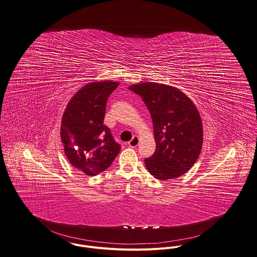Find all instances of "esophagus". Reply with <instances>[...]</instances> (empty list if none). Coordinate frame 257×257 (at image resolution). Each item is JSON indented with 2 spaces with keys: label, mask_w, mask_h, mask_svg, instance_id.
Here are the masks:
<instances>
[{
  "label": "esophagus",
  "mask_w": 257,
  "mask_h": 257,
  "mask_svg": "<svg viewBox=\"0 0 257 257\" xmlns=\"http://www.w3.org/2000/svg\"><path fill=\"white\" fill-rule=\"evenodd\" d=\"M138 144H139V137H138V136H134V137L128 142V145H129V147H131V148L137 147Z\"/></svg>",
  "instance_id": "34e87169"
}]
</instances>
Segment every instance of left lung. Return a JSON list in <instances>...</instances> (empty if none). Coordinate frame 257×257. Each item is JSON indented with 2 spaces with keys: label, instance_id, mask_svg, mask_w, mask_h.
<instances>
[{
  "label": "left lung",
  "instance_id": "1",
  "mask_svg": "<svg viewBox=\"0 0 257 257\" xmlns=\"http://www.w3.org/2000/svg\"><path fill=\"white\" fill-rule=\"evenodd\" d=\"M150 111L156 141L153 156L145 159L149 173L168 181L187 173L203 146V124L194 102L176 87L142 82L129 86Z\"/></svg>",
  "mask_w": 257,
  "mask_h": 257
}]
</instances>
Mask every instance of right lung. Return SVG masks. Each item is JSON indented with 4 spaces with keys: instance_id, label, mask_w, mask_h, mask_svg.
Listing matches in <instances>:
<instances>
[{
    "instance_id": "add662e5",
    "label": "right lung",
    "mask_w": 257,
    "mask_h": 257,
    "mask_svg": "<svg viewBox=\"0 0 257 257\" xmlns=\"http://www.w3.org/2000/svg\"><path fill=\"white\" fill-rule=\"evenodd\" d=\"M117 81L91 82L69 100L61 119L60 138L69 163L87 176L105 171L120 152L110 129L103 124L106 102Z\"/></svg>"
}]
</instances>
